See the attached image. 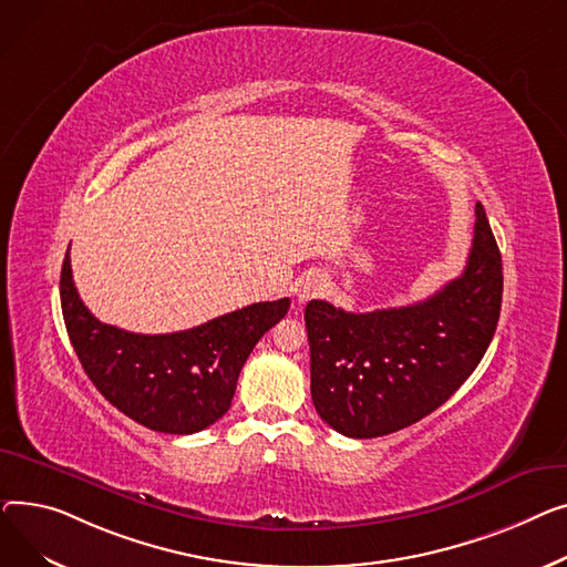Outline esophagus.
Segmentation results:
<instances>
[{"label": "esophagus", "instance_id": "1", "mask_svg": "<svg viewBox=\"0 0 567 567\" xmlns=\"http://www.w3.org/2000/svg\"><path fill=\"white\" fill-rule=\"evenodd\" d=\"M327 279L320 277V275H309L305 277L302 281H299V288H297V299L299 302H307V299H313L318 295H322L327 290Z\"/></svg>", "mask_w": 567, "mask_h": 567}]
</instances>
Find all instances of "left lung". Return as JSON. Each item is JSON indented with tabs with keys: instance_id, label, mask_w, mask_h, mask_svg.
I'll list each match as a JSON object with an SVG mask.
<instances>
[{
	"instance_id": "8db88e82",
	"label": "left lung",
	"mask_w": 567,
	"mask_h": 567,
	"mask_svg": "<svg viewBox=\"0 0 567 567\" xmlns=\"http://www.w3.org/2000/svg\"><path fill=\"white\" fill-rule=\"evenodd\" d=\"M502 254L476 204L464 272L423 302L350 313L311 299V398L337 432L371 440L444 405L481 363L502 313Z\"/></svg>"
}]
</instances>
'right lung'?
<instances>
[{"instance_id": "right-lung-1", "label": "right lung", "mask_w": 567, "mask_h": 567, "mask_svg": "<svg viewBox=\"0 0 567 567\" xmlns=\"http://www.w3.org/2000/svg\"><path fill=\"white\" fill-rule=\"evenodd\" d=\"M59 290L65 331L89 380L118 412L166 435H192L228 412L247 357L290 307L284 297L151 337L100 322L84 307L69 251Z\"/></svg>"}]
</instances>
